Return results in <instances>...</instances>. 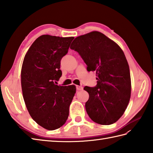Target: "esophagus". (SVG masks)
<instances>
[{"mask_svg":"<svg viewBox=\"0 0 153 153\" xmlns=\"http://www.w3.org/2000/svg\"><path fill=\"white\" fill-rule=\"evenodd\" d=\"M76 90L77 91H80V90H82V86H76Z\"/></svg>","mask_w":153,"mask_h":153,"instance_id":"obj_1","label":"esophagus"}]
</instances>
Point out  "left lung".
<instances>
[{
  "label": "left lung",
  "instance_id": "left-lung-1",
  "mask_svg": "<svg viewBox=\"0 0 153 153\" xmlns=\"http://www.w3.org/2000/svg\"><path fill=\"white\" fill-rule=\"evenodd\" d=\"M79 53L88 71H96L97 85L85 86L88 116L101 125L113 124L123 116L130 101V68L123 50L104 34L92 31L76 37L70 47Z\"/></svg>",
  "mask_w": 153,
  "mask_h": 153
}]
</instances>
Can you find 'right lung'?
Returning <instances> with one entry per match:
<instances>
[{"label":"right lung","mask_w":153,"mask_h":153,"mask_svg":"<svg viewBox=\"0 0 153 153\" xmlns=\"http://www.w3.org/2000/svg\"><path fill=\"white\" fill-rule=\"evenodd\" d=\"M74 37L44 35L30 46L23 59L21 82L23 100L33 119L40 126L54 130L65 123L76 93L74 85L62 86L61 59Z\"/></svg>","instance_id":"right-lung-1"}]
</instances>
